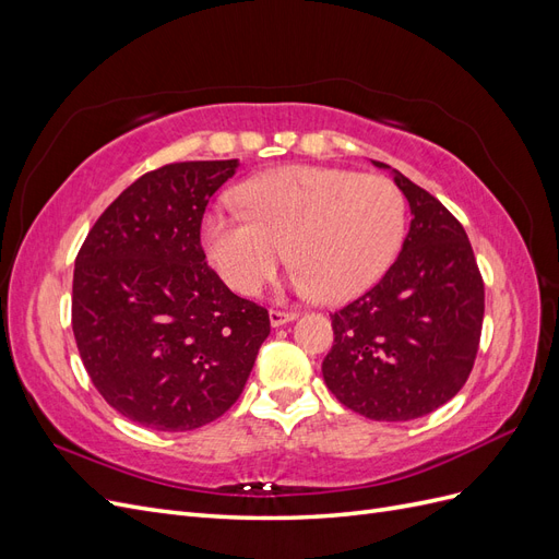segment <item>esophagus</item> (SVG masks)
<instances>
[{
	"label": "esophagus",
	"mask_w": 559,
	"mask_h": 559,
	"mask_svg": "<svg viewBox=\"0 0 559 559\" xmlns=\"http://www.w3.org/2000/svg\"><path fill=\"white\" fill-rule=\"evenodd\" d=\"M267 317H270V324H273L275 329H277V326H284V324H289V321L296 319L294 312H282V310H270Z\"/></svg>",
	"instance_id": "34e87169"
}]
</instances>
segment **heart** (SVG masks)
Returning <instances> with one entry per match:
<instances>
[{
    "mask_svg": "<svg viewBox=\"0 0 559 559\" xmlns=\"http://www.w3.org/2000/svg\"><path fill=\"white\" fill-rule=\"evenodd\" d=\"M238 202L242 212H207L200 238L218 277L242 296L273 282L289 249L294 292L347 302L384 275L403 240L405 200L382 175L277 167L245 181Z\"/></svg>",
    "mask_w": 559,
    "mask_h": 559,
    "instance_id": "heart-1",
    "label": "heart"
}]
</instances>
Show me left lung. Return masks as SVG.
<instances>
[{
    "instance_id": "1",
    "label": "left lung",
    "mask_w": 559,
    "mask_h": 559,
    "mask_svg": "<svg viewBox=\"0 0 559 559\" xmlns=\"http://www.w3.org/2000/svg\"><path fill=\"white\" fill-rule=\"evenodd\" d=\"M392 175L408 198L411 230L373 289L331 314L335 337L321 373L349 411L408 421L441 408L468 380L485 284L464 226L408 177Z\"/></svg>"
}]
</instances>
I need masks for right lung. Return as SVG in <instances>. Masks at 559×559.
<instances>
[{
	"instance_id": "add662e5",
	"label": "right lung",
	"mask_w": 559,
	"mask_h": 559,
	"mask_svg": "<svg viewBox=\"0 0 559 559\" xmlns=\"http://www.w3.org/2000/svg\"><path fill=\"white\" fill-rule=\"evenodd\" d=\"M238 160L146 173L79 249L72 329L114 411L156 431H191L238 401L270 333L267 310L235 296L205 263L200 224Z\"/></svg>"
}]
</instances>
